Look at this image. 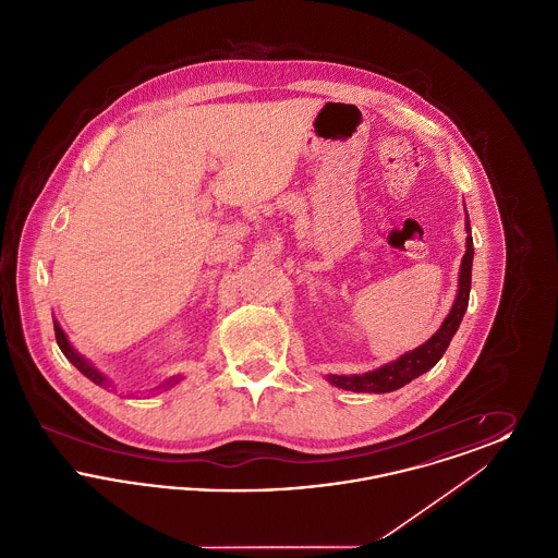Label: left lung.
Returning <instances> with one entry per match:
<instances>
[{"mask_svg": "<svg viewBox=\"0 0 558 558\" xmlns=\"http://www.w3.org/2000/svg\"><path fill=\"white\" fill-rule=\"evenodd\" d=\"M464 230H466V251L460 264L458 271V292L453 299L450 314L441 322L439 330L421 347L399 355L398 360L376 368V371L364 372V374H328L326 380L339 389L353 391V393H391L399 387L408 385L410 380L418 378L421 374L430 371L446 349L450 347L451 337L456 335L460 322L464 318V312L469 307V294H471V271H473V236H471V221L469 213L464 219Z\"/></svg>", "mask_w": 558, "mask_h": 558, "instance_id": "8db88e82", "label": "left lung"}]
</instances>
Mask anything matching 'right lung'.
<instances>
[{"label": "right lung", "instance_id": "obj_1", "mask_svg": "<svg viewBox=\"0 0 558 558\" xmlns=\"http://www.w3.org/2000/svg\"><path fill=\"white\" fill-rule=\"evenodd\" d=\"M53 332H56V343L60 347V351L66 355V360H69V362H71V364H73V366H75L83 376H87L92 383H96V385H98V387H102V389L112 387L107 376H105L102 372L98 371L89 360H85V357L81 355L80 351L69 343V337H66V335H64V330L60 328L58 319H53ZM180 380H182V376H171V378H167L165 383H160L159 387H155V389H153V393L167 391V389L175 387Z\"/></svg>", "mask_w": 558, "mask_h": 558}]
</instances>
